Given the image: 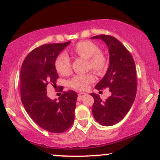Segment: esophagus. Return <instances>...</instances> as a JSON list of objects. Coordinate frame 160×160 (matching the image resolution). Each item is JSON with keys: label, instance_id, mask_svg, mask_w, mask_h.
Instances as JSON below:
<instances>
[{"label": "esophagus", "instance_id": "esophagus-1", "mask_svg": "<svg viewBox=\"0 0 160 160\" xmlns=\"http://www.w3.org/2000/svg\"><path fill=\"white\" fill-rule=\"evenodd\" d=\"M86 95L85 92H80L78 94V101H81L82 97Z\"/></svg>", "mask_w": 160, "mask_h": 160}]
</instances>
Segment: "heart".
<instances>
[{"label": "heart", "instance_id": "heart-1", "mask_svg": "<svg viewBox=\"0 0 160 160\" xmlns=\"http://www.w3.org/2000/svg\"><path fill=\"white\" fill-rule=\"evenodd\" d=\"M73 53L76 56L87 59L88 69H92L95 74L101 75L108 68L107 58L95 43L89 40L79 42L72 49ZM55 67L58 74L68 75L71 71V63L69 58L64 53L58 55L55 62ZM95 76L92 73L86 74L75 75L70 80L69 85L77 90L84 91L89 87L91 83L95 81Z\"/></svg>", "mask_w": 160, "mask_h": 160}]
</instances>
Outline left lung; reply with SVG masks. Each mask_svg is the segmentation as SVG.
Wrapping results in <instances>:
<instances>
[{"label": "left lung", "mask_w": 160, "mask_h": 160, "mask_svg": "<svg viewBox=\"0 0 160 160\" xmlns=\"http://www.w3.org/2000/svg\"><path fill=\"white\" fill-rule=\"evenodd\" d=\"M106 43L110 54L109 67L105 75L95 86L98 90L109 88L111 95L104 102L98 95L94 98L92 113L102 126H113L127 114L132 105L137 91V74L131 53L114 37L101 34L92 37Z\"/></svg>", "instance_id": "obj_1"}]
</instances>
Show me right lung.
<instances>
[{
	"label": "right lung",
	"mask_w": 160,
	"mask_h": 160,
	"mask_svg": "<svg viewBox=\"0 0 160 160\" xmlns=\"http://www.w3.org/2000/svg\"><path fill=\"white\" fill-rule=\"evenodd\" d=\"M71 42L48 43L37 47L24 60L20 73L21 100L31 118L40 127L52 133H62L72 126L78 94L63 92L58 101L47 96V86L56 87L58 78L55 62L59 52Z\"/></svg>",
	"instance_id": "1"
}]
</instances>
